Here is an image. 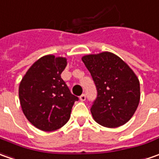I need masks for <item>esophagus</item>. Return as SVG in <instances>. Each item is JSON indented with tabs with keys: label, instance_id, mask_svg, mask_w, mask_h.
Here are the masks:
<instances>
[{
	"label": "esophagus",
	"instance_id": "1",
	"mask_svg": "<svg viewBox=\"0 0 159 159\" xmlns=\"http://www.w3.org/2000/svg\"><path fill=\"white\" fill-rule=\"evenodd\" d=\"M80 101H82V102H84L85 101V99H86V95L85 94H83V95H81L80 96Z\"/></svg>",
	"mask_w": 159,
	"mask_h": 159
}]
</instances>
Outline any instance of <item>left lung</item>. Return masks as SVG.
I'll use <instances>...</instances> for the list:
<instances>
[{"label": "left lung", "mask_w": 159, "mask_h": 159, "mask_svg": "<svg viewBox=\"0 0 159 159\" xmlns=\"http://www.w3.org/2000/svg\"><path fill=\"white\" fill-rule=\"evenodd\" d=\"M82 61L98 90L90 108L95 121L108 128L126 124L140 100V84L136 74L120 57L111 52L87 55Z\"/></svg>", "instance_id": "1"}]
</instances>
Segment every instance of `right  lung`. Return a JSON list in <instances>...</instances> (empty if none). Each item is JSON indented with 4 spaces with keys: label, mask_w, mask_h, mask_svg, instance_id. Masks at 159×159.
<instances>
[{
    "label": "right lung",
    "mask_w": 159,
    "mask_h": 159,
    "mask_svg": "<svg viewBox=\"0 0 159 159\" xmlns=\"http://www.w3.org/2000/svg\"><path fill=\"white\" fill-rule=\"evenodd\" d=\"M66 66L64 57L44 56L20 81L19 98L22 111L34 127L43 131L62 127L70 117L74 102L78 101L61 79Z\"/></svg>",
    "instance_id": "obj_1"
}]
</instances>
